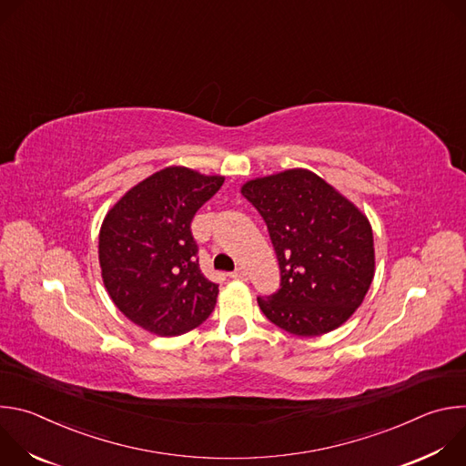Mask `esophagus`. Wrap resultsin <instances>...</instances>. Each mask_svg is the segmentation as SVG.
<instances>
[{
    "label": "esophagus",
    "instance_id": "obj_1",
    "mask_svg": "<svg viewBox=\"0 0 466 466\" xmlns=\"http://www.w3.org/2000/svg\"><path fill=\"white\" fill-rule=\"evenodd\" d=\"M230 277H232L234 280H247V271H245L243 268H238L236 271L230 273Z\"/></svg>",
    "mask_w": 466,
    "mask_h": 466
}]
</instances>
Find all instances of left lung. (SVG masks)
<instances>
[{"label": "left lung", "instance_id": "obj_1", "mask_svg": "<svg viewBox=\"0 0 466 466\" xmlns=\"http://www.w3.org/2000/svg\"><path fill=\"white\" fill-rule=\"evenodd\" d=\"M241 193L268 223L280 263V289L258 297L273 324L315 338L345 324L374 279V238L367 216L309 169L258 177Z\"/></svg>", "mask_w": 466, "mask_h": 466}]
</instances>
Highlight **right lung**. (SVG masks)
<instances>
[{
    "label": "right lung",
    "instance_id": "obj_1",
    "mask_svg": "<svg viewBox=\"0 0 466 466\" xmlns=\"http://www.w3.org/2000/svg\"><path fill=\"white\" fill-rule=\"evenodd\" d=\"M223 182L169 166L132 186L103 219V284L116 308L151 334H186L214 311L219 286L198 268L189 225Z\"/></svg>",
    "mask_w": 466,
    "mask_h": 466
}]
</instances>
